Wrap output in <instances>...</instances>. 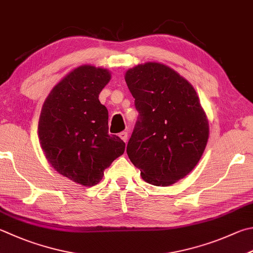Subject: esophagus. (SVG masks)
<instances>
[{
    "mask_svg": "<svg viewBox=\"0 0 253 253\" xmlns=\"http://www.w3.org/2000/svg\"><path fill=\"white\" fill-rule=\"evenodd\" d=\"M119 136L121 137V140L123 141V142H127V137H128V135H127V132H126V131H123V132H121L120 134H119Z\"/></svg>",
    "mask_w": 253,
    "mask_h": 253,
    "instance_id": "esophagus-1",
    "label": "esophagus"
}]
</instances>
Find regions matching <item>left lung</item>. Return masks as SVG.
Segmentation results:
<instances>
[{"label": "left lung", "instance_id": "8db88e82", "mask_svg": "<svg viewBox=\"0 0 253 253\" xmlns=\"http://www.w3.org/2000/svg\"><path fill=\"white\" fill-rule=\"evenodd\" d=\"M125 78L139 111L128 159L146 183L169 186L201 160L209 137L206 113L193 85L164 64H140Z\"/></svg>", "mask_w": 253, "mask_h": 253}]
</instances>
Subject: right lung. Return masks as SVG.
Instances as JSON below:
<instances>
[{
    "label": "right lung",
    "instance_id": "add662e5",
    "mask_svg": "<svg viewBox=\"0 0 253 253\" xmlns=\"http://www.w3.org/2000/svg\"><path fill=\"white\" fill-rule=\"evenodd\" d=\"M110 79L106 68H75L51 89L38 121V137L48 163L87 187L98 184L103 170L126 149L120 137L108 134V110L99 101Z\"/></svg>",
    "mask_w": 253,
    "mask_h": 253
}]
</instances>
